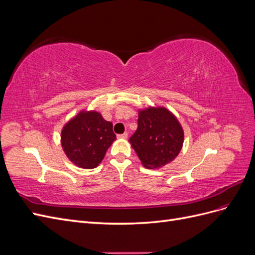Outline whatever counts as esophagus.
<instances>
[{
	"label": "esophagus",
	"instance_id": "obj_1",
	"mask_svg": "<svg viewBox=\"0 0 255 255\" xmlns=\"http://www.w3.org/2000/svg\"><path fill=\"white\" fill-rule=\"evenodd\" d=\"M127 137H128V133H123V134L118 135V138H127Z\"/></svg>",
	"mask_w": 255,
	"mask_h": 255
}]
</instances>
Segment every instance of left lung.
Segmentation results:
<instances>
[{
  "label": "left lung",
  "instance_id": "obj_1",
  "mask_svg": "<svg viewBox=\"0 0 255 255\" xmlns=\"http://www.w3.org/2000/svg\"><path fill=\"white\" fill-rule=\"evenodd\" d=\"M128 141L148 169H158L172 161L182 149L184 132L180 122L164 107L139 111L138 128Z\"/></svg>",
  "mask_w": 255,
  "mask_h": 255
}]
</instances>
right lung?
Segmentation results:
<instances>
[{"mask_svg": "<svg viewBox=\"0 0 255 255\" xmlns=\"http://www.w3.org/2000/svg\"><path fill=\"white\" fill-rule=\"evenodd\" d=\"M116 139L113 123L97 112H81L61 130V145L68 158L84 169L96 168Z\"/></svg>", "mask_w": 255, "mask_h": 255, "instance_id": "add662e5", "label": "right lung"}]
</instances>
